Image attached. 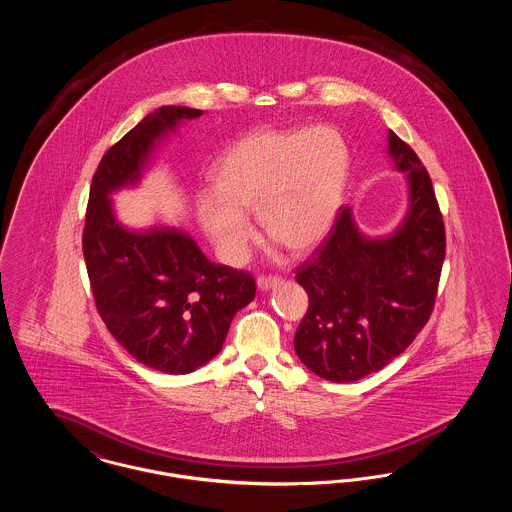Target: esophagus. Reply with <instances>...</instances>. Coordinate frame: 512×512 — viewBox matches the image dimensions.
I'll return each mask as SVG.
<instances>
[{
    "label": "esophagus",
    "mask_w": 512,
    "mask_h": 512,
    "mask_svg": "<svg viewBox=\"0 0 512 512\" xmlns=\"http://www.w3.org/2000/svg\"><path fill=\"white\" fill-rule=\"evenodd\" d=\"M280 284H282L280 276H259L257 278V286H259L261 292H268V290H272V288H276Z\"/></svg>",
    "instance_id": "1"
}]
</instances>
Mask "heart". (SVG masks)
<instances>
[{
  "instance_id": "b5f03b06",
  "label": "heart",
  "mask_w": 512,
  "mask_h": 512,
  "mask_svg": "<svg viewBox=\"0 0 512 512\" xmlns=\"http://www.w3.org/2000/svg\"><path fill=\"white\" fill-rule=\"evenodd\" d=\"M351 174V151L334 126L261 128L228 147L213 167V192L195 215L220 255L238 263L247 253L255 211L268 238L292 253L322 244L340 215Z\"/></svg>"
}]
</instances>
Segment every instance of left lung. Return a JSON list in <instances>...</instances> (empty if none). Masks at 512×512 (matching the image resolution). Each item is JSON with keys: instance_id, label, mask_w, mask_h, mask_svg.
<instances>
[{"instance_id": "obj_1", "label": "left lung", "mask_w": 512, "mask_h": 512, "mask_svg": "<svg viewBox=\"0 0 512 512\" xmlns=\"http://www.w3.org/2000/svg\"><path fill=\"white\" fill-rule=\"evenodd\" d=\"M388 155L407 182L403 219L388 234L368 236L345 207L295 276L309 295L295 353L338 384L357 382L401 355L428 322L438 292L445 230L432 180L391 130Z\"/></svg>"}]
</instances>
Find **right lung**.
Masks as SVG:
<instances>
[{"mask_svg": "<svg viewBox=\"0 0 512 512\" xmlns=\"http://www.w3.org/2000/svg\"><path fill=\"white\" fill-rule=\"evenodd\" d=\"M203 111L165 105L111 147L94 174L84 261L107 330L142 365L188 374L215 359L234 315L255 297L251 274L211 263L176 226L128 228L113 195L140 186L157 149Z\"/></svg>", "mask_w": 512, "mask_h": 512, "instance_id": "right-lung-1", "label": "right lung"}]
</instances>
